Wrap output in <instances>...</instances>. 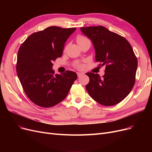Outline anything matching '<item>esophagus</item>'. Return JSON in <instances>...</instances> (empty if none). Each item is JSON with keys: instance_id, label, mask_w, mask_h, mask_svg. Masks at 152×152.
<instances>
[{"instance_id": "obj_1", "label": "esophagus", "mask_w": 152, "mask_h": 152, "mask_svg": "<svg viewBox=\"0 0 152 152\" xmlns=\"http://www.w3.org/2000/svg\"><path fill=\"white\" fill-rule=\"evenodd\" d=\"M83 75H84V73H82V72H78V73H77L78 77H80V76Z\"/></svg>"}]
</instances>
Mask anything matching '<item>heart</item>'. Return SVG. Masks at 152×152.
Here are the masks:
<instances>
[{"instance_id": "heart-1", "label": "heart", "mask_w": 152, "mask_h": 152, "mask_svg": "<svg viewBox=\"0 0 152 152\" xmlns=\"http://www.w3.org/2000/svg\"><path fill=\"white\" fill-rule=\"evenodd\" d=\"M86 39H87L84 37L79 36V37H78L77 39V43H79V42H82V41H83V40H84Z\"/></svg>"}]
</instances>
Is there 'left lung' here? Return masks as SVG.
<instances>
[{"mask_svg": "<svg viewBox=\"0 0 152 152\" xmlns=\"http://www.w3.org/2000/svg\"><path fill=\"white\" fill-rule=\"evenodd\" d=\"M93 44L96 61L106 65L104 75L86 73V88L91 97L104 106L117 104L130 93L135 83L137 61L129 42L103 26L80 28Z\"/></svg>", "mask_w": 152, "mask_h": 152, "instance_id": "1", "label": "left lung"}]
</instances>
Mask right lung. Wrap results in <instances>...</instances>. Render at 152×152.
Here are the masks:
<instances>
[{
  "label": "right lung",
  "mask_w": 152,
  "mask_h": 152,
  "mask_svg": "<svg viewBox=\"0 0 152 152\" xmlns=\"http://www.w3.org/2000/svg\"><path fill=\"white\" fill-rule=\"evenodd\" d=\"M76 28L50 26L30 35L18 53L17 74L28 98L49 108L65 99L77 79L74 72L54 75L53 61L62 56L66 41Z\"/></svg>",
  "instance_id": "add662e5"
}]
</instances>
